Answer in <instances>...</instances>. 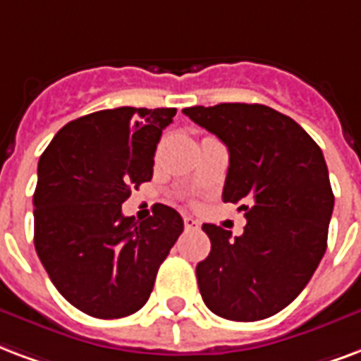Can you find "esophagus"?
Returning a JSON list of instances; mask_svg holds the SVG:
<instances>
[{
  "label": "esophagus",
  "instance_id": "esophagus-1",
  "mask_svg": "<svg viewBox=\"0 0 361 361\" xmlns=\"http://www.w3.org/2000/svg\"><path fill=\"white\" fill-rule=\"evenodd\" d=\"M183 224H185V229H199L200 227L199 219H195V217L191 216L183 217Z\"/></svg>",
  "mask_w": 361,
  "mask_h": 361
}]
</instances>
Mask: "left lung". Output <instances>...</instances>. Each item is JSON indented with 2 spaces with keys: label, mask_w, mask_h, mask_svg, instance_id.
Masks as SVG:
<instances>
[{
  "label": "left lung",
  "mask_w": 361,
  "mask_h": 361,
  "mask_svg": "<svg viewBox=\"0 0 361 361\" xmlns=\"http://www.w3.org/2000/svg\"><path fill=\"white\" fill-rule=\"evenodd\" d=\"M183 114L229 149L224 200L244 212L240 236L202 225L212 242L197 265L214 314L255 322L286 309L312 279L327 247L335 197L326 159L288 115L261 104L185 107Z\"/></svg>",
  "instance_id": "left-lung-1"
}]
</instances>
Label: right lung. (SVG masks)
I'll list each match as a JSON object with an SVG mask.
<instances>
[{
    "mask_svg": "<svg viewBox=\"0 0 361 361\" xmlns=\"http://www.w3.org/2000/svg\"><path fill=\"white\" fill-rule=\"evenodd\" d=\"M176 107H117L71 121L37 164L34 244L66 301L94 318L134 314L183 231L174 208L145 221L123 216L134 189L153 178V157Z\"/></svg>",
    "mask_w": 361,
    "mask_h": 361,
    "instance_id": "add662e5",
    "label": "right lung"
}]
</instances>
